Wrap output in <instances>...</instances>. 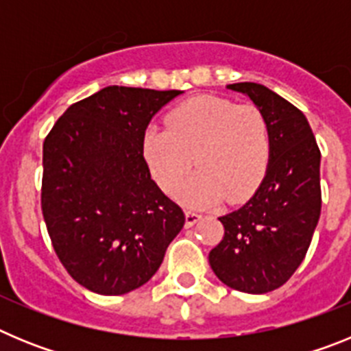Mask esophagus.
Listing matches in <instances>:
<instances>
[{"mask_svg": "<svg viewBox=\"0 0 351 351\" xmlns=\"http://www.w3.org/2000/svg\"><path fill=\"white\" fill-rule=\"evenodd\" d=\"M200 218H202V214L195 213V210H186V226H193Z\"/></svg>", "mask_w": 351, "mask_h": 351, "instance_id": "1", "label": "esophagus"}]
</instances>
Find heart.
Here are the masks:
<instances>
[{
	"instance_id": "heart-1",
	"label": "heart",
	"mask_w": 351,
	"mask_h": 351,
	"mask_svg": "<svg viewBox=\"0 0 351 351\" xmlns=\"http://www.w3.org/2000/svg\"><path fill=\"white\" fill-rule=\"evenodd\" d=\"M165 123L142 137L145 163L165 193L178 195L193 163L197 173L181 193L190 206L241 202L258 188L271 160V132L255 105L197 96L173 107Z\"/></svg>"
}]
</instances>
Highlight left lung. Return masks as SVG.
<instances>
[{
	"mask_svg": "<svg viewBox=\"0 0 351 351\" xmlns=\"http://www.w3.org/2000/svg\"><path fill=\"white\" fill-rule=\"evenodd\" d=\"M250 96L271 132L262 184L243 207L225 214L221 243L209 263L226 287L267 293L283 287L304 260L322 210L320 149L295 105L262 84L226 86Z\"/></svg>",
	"mask_w": 351,
	"mask_h": 351,
	"instance_id": "8db88e82",
	"label": "left lung"
}]
</instances>
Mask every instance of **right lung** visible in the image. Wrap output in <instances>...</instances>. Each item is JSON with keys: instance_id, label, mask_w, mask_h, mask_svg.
Segmentation results:
<instances>
[{"instance_id": "1", "label": "right lung", "mask_w": 351, "mask_h": 351, "mask_svg": "<svg viewBox=\"0 0 351 351\" xmlns=\"http://www.w3.org/2000/svg\"><path fill=\"white\" fill-rule=\"evenodd\" d=\"M182 91L108 86L77 101L43 142L42 213L68 274L100 295L147 283L184 213L142 154L149 121Z\"/></svg>"}]
</instances>
